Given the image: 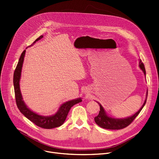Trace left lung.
I'll return each instance as SVG.
<instances>
[{"mask_svg":"<svg viewBox=\"0 0 159 159\" xmlns=\"http://www.w3.org/2000/svg\"><path fill=\"white\" fill-rule=\"evenodd\" d=\"M139 67L141 69V70L143 71L144 75L146 76V70H145V67L144 66V64L142 62L141 60H139ZM147 96H148V92L146 93V100L142 106V107L140 108L139 110L132 115V116L128 117L127 118H124V119H116L113 118L111 117L108 116L106 113H105V111L101 104L99 102L98 104L100 106V111L99 115L95 117L94 120L95 123L98 125L99 127L106 129H110V130H119V129H122L124 128H125L126 127L129 126L132 122L134 121V120L136 118V116L139 115V113L141 112L142 110V109L143 108L144 106L146 104V99H147Z\"/></svg>","mask_w":159,"mask_h":159,"instance_id":"obj_1","label":"left lung"}]
</instances>
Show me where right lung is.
Wrapping results in <instances>:
<instances>
[{"mask_svg":"<svg viewBox=\"0 0 159 159\" xmlns=\"http://www.w3.org/2000/svg\"><path fill=\"white\" fill-rule=\"evenodd\" d=\"M43 38V35L39 36V38H38L37 39H36L33 43V44H34L36 41H38V40L41 39ZM25 54V50L22 52L20 57L18 63L16 66V67L14 72V76H13V84H14V89H15V99H16V103L17 107L19 109L20 112L24 116H25L26 118H27L32 122H33L34 124H35L36 125L39 127H41L43 129H50L60 127L64 123V121L67 118V116L69 113V111L70 109V108L72 107V106H73L77 103L81 102L82 100L81 98H78L75 100H72V101L66 102V103L63 104L60 107L58 112L55 115L51 116H41L30 110V109L27 107V106L25 104V103H24L23 101L22 100V96L21 94L20 89V84H19Z\"/></svg>","mask_w":159,"mask_h":159,"instance_id":"obj_1","label":"right lung"}]
</instances>
